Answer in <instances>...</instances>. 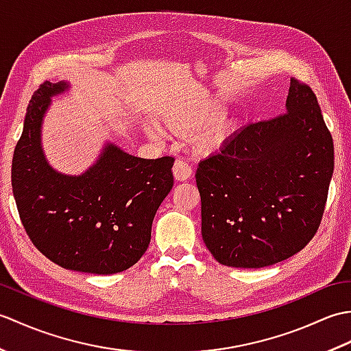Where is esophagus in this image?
<instances>
[{"label": "esophagus", "mask_w": 351, "mask_h": 351, "mask_svg": "<svg viewBox=\"0 0 351 351\" xmlns=\"http://www.w3.org/2000/svg\"><path fill=\"white\" fill-rule=\"evenodd\" d=\"M171 171H173V176L176 181H187V180H190L193 169L187 161L182 158H178L173 164V169H171Z\"/></svg>", "instance_id": "obj_1"}]
</instances>
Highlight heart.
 Returning a JSON list of instances; mask_svg holds the SVG:
<instances>
[{
	"label": "heart",
	"instance_id": "obj_1",
	"mask_svg": "<svg viewBox=\"0 0 351 351\" xmlns=\"http://www.w3.org/2000/svg\"><path fill=\"white\" fill-rule=\"evenodd\" d=\"M221 104L206 102L196 104L182 110L181 113H170L164 117L166 128L178 136H190L202 128H204L196 134L195 143L200 154H211L225 143L230 134L234 132L235 121L226 113H221ZM152 138H160V132L152 126L146 130Z\"/></svg>",
	"mask_w": 351,
	"mask_h": 351
}]
</instances>
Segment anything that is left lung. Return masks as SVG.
Masks as SVG:
<instances>
[{
	"label": "left lung",
	"mask_w": 351,
	"mask_h": 351,
	"mask_svg": "<svg viewBox=\"0 0 351 351\" xmlns=\"http://www.w3.org/2000/svg\"><path fill=\"white\" fill-rule=\"evenodd\" d=\"M332 173L333 140L317 96L291 78L285 114L243 126L199 162L208 250L235 268L295 255L317 234Z\"/></svg>",
	"instance_id": "8db88e82"
}]
</instances>
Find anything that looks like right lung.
Here are the masks:
<instances>
[{"label": "right lung", "mask_w": 351, "mask_h": 351, "mask_svg": "<svg viewBox=\"0 0 351 351\" xmlns=\"http://www.w3.org/2000/svg\"><path fill=\"white\" fill-rule=\"evenodd\" d=\"M66 81H45L32 96L13 152L12 187L27 235L52 263L73 271L114 274L143 256L155 213L173 187V156L138 158L113 143L78 176L52 169L40 131L51 98Z\"/></svg>", "instance_id": "obj_1"}]
</instances>
